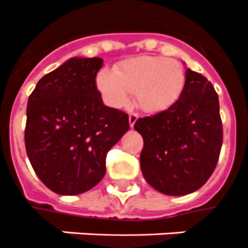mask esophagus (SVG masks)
Wrapping results in <instances>:
<instances>
[{
    "label": "esophagus",
    "mask_w": 248,
    "mask_h": 248,
    "mask_svg": "<svg viewBox=\"0 0 248 248\" xmlns=\"http://www.w3.org/2000/svg\"><path fill=\"white\" fill-rule=\"evenodd\" d=\"M137 120H138V115L134 114V112L129 114V125H130V128H133Z\"/></svg>",
    "instance_id": "1"
}]
</instances>
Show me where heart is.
<instances>
[{
  "label": "heart",
  "mask_w": 248,
  "mask_h": 248,
  "mask_svg": "<svg viewBox=\"0 0 248 248\" xmlns=\"http://www.w3.org/2000/svg\"><path fill=\"white\" fill-rule=\"evenodd\" d=\"M183 66L173 59L138 56L123 61L114 71L102 70L96 84L104 100L112 108L129 104L136 93L137 105L146 112H161L177 102L184 88Z\"/></svg>",
  "instance_id": "heart-1"
}]
</instances>
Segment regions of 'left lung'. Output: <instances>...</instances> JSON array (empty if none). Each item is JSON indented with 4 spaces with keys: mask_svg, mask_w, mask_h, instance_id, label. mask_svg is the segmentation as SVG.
<instances>
[{
    "mask_svg": "<svg viewBox=\"0 0 248 248\" xmlns=\"http://www.w3.org/2000/svg\"><path fill=\"white\" fill-rule=\"evenodd\" d=\"M143 138L140 170L156 191L184 196L207 182L223 143L219 98L203 75L186 69L179 98L168 110L138 119Z\"/></svg>",
    "mask_w": 248,
    "mask_h": 248,
    "instance_id": "1",
    "label": "left lung"
}]
</instances>
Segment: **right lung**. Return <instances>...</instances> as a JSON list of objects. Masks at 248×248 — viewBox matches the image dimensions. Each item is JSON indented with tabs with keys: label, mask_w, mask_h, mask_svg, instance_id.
<instances>
[{
	"label": "right lung",
	"mask_w": 248,
	"mask_h": 248,
	"mask_svg": "<svg viewBox=\"0 0 248 248\" xmlns=\"http://www.w3.org/2000/svg\"><path fill=\"white\" fill-rule=\"evenodd\" d=\"M100 57H71L46 74L28 100L25 148L46 187L62 196L90 191L106 173V154L129 129L125 112L104 104Z\"/></svg>",
	"instance_id": "obj_1"
}]
</instances>
